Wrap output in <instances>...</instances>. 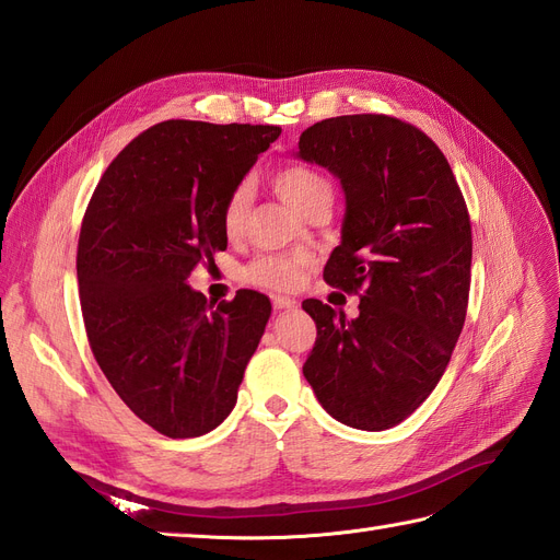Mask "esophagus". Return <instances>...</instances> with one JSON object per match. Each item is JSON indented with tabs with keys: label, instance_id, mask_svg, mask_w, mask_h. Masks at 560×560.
<instances>
[{
	"label": "esophagus",
	"instance_id": "34e87169",
	"mask_svg": "<svg viewBox=\"0 0 560 560\" xmlns=\"http://www.w3.org/2000/svg\"><path fill=\"white\" fill-rule=\"evenodd\" d=\"M270 301H273V308H276V311H292V308H296V301L290 299V296L276 294Z\"/></svg>",
	"mask_w": 560,
	"mask_h": 560
}]
</instances>
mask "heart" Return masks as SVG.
I'll use <instances>...</instances> for the list:
<instances>
[{"label": "heart", "mask_w": 560, "mask_h": 560, "mask_svg": "<svg viewBox=\"0 0 560 560\" xmlns=\"http://www.w3.org/2000/svg\"><path fill=\"white\" fill-rule=\"evenodd\" d=\"M273 189L278 196L290 202V206L301 212L308 214L315 208H327L331 206L334 198V186L329 177L322 175L315 167L306 163H292L278 167L273 173ZM252 200V191L247 184L235 186V189L229 194L224 210H222V226L226 235H238L247 208ZM308 259L303 254H261L254 261H249L243 270V278L249 284L266 287V290H292V287L299 282L301 270L306 268Z\"/></svg>", "instance_id": "b5f03b06"}]
</instances>
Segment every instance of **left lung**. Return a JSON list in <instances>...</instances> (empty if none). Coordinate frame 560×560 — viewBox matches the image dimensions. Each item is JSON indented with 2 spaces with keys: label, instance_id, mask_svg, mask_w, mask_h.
<instances>
[{
  "label": "left lung",
  "instance_id": "obj_1",
  "mask_svg": "<svg viewBox=\"0 0 560 560\" xmlns=\"http://www.w3.org/2000/svg\"><path fill=\"white\" fill-rule=\"evenodd\" d=\"M299 156L341 179L348 210L325 280L360 294L350 322L303 301L317 327L303 376L336 420L395 428L444 376L465 325L467 202L442 149L397 116L325 118L301 132Z\"/></svg>",
  "mask_w": 560,
  "mask_h": 560
}]
</instances>
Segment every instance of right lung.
<instances>
[{
	"instance_id": "add662e5",
	"label": "right lung",
	"mask_w": 560,
	"mask_h": 560,
	"mask_svg": "<svg viewBox=\"0 0 560 560\" xmlns=\"http://www.w3.org/2000/svg\"><path fill=\"white\" fill-rule=\"evenodd\" d=\"M278 126L171 118L140 132L100 177L83 214L77 278L95 362L149 428L189 439L238 399L270 315L252 290L214 303L186 278L226 249L222 210Z\"/></svg>"
}]
</instances>
